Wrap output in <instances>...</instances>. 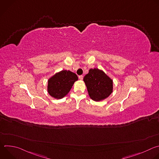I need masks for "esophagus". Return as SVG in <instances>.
Here are the masks:
<instances>
[{
    "mask_svg": "<svg viewBox=\"0 0 159 159\" xmlns=\"http://www.w3.org/2000/svg\"><path fill=\"white\" fill-rule=\"evenodd\" d=\"M83 77H84L83 75H79V79L80 80H82V79H83Z\"/></svg>",
    "mask_w": 159,
    "mask_h": 159,
    "instance_id": "34e87169",
    "label": "esophagus"
}]
</instances>
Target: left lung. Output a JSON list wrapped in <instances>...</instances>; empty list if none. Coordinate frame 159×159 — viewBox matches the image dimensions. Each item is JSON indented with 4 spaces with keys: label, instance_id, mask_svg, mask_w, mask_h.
Returning a JSON list of instances; mask_svg holds the SVG:
<instances>
[{
    "label": "left lung",
    "instance_id": "left-lung-1",
    "mask_svg": "<svg viewBox=\"0 0 159 159\" xmlns=\"http://www.w3.org/2000/svg\"><path fill=\"white\" fill-rule=\"evenodd\" d=\"M84 81L90 98L95 101L107 98L112 92V80L98 69H90Z\"/></svg>",
    "mask_w": 159,
    "mask_h": 159
}]
</instances>
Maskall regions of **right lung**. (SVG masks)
<instances>
[{
  "instance_id": "right-lung-1",
  "label": "right lung",
  "mask_w": 159,
  "mask_h": 159,
  "mask_svg": "<svg viewBox=\"0 0 159 159\" xmlns=\"http://www.w3.org/2000/svg\"><path fill=\"white\" fill-rule=\"evenodd\" d=\"M78 80L77 75L69 70H62L48 80V92L56 99L63 98L69 93L74 82Z\"/></svg>"
}]
</instances>
